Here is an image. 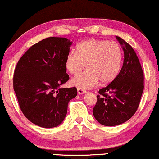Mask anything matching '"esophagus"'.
Segmentation results:
<instances>
[{
    "label": "esophagus",
    "mask_w": 159,
    "mask_h": 159,
    "mask_svg": "<svg viewBox=\"0 0 159 159\" xmlns=\"http://www.w3.org/2000/svg\"><path fill=\"white\" fill-rule=\"evenodd\" d=\"M77 91H78V94H84L86 93V91H85V90H83V89H79V88H78Z\"/></svg>",
    "instance_id": "esophagus-1"
}]
</instances>
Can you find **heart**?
<instances>
[{"mask_svg":"<svg viewBox=\"0 0 159 159\" xmlns=\"http://www.w3.org/2000/svg\"><path fill=\"white\" fill-rule=\"evenodd\" d=\"M123 53L116 42L86 39L78 45L77 51H71L65 59V67L70 73L77 74L86 64L88 70L70 81L71 85L86 90L95 87L100 81L104 84L115 79L121 70Z\"/></svg>","mask_w":159,"mask_h":159,"instance_id":"1","label":"heart"}]
</instances>
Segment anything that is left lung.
<instances>
[{"instance_id":"left-lung-1","label":"left lung","mask_w":159,"mask_h":159,"mask_svg":"<svg viewBox=\"0 0 159 159\" xmlns=\"http://www.w3.org/2000/svg\"><path fill=\"white\" fill-rule=\"evenodd\" d=\"M124 52L123 65L115 79L99 90L92 110L96 120L103 125L115 126L132 117L139 105L144 90V74L134 50L116 37Z\"/></svg>"}]
</instances>
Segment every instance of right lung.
<instances>
[{
  "instance_id": "add662e5",
  "label": "right lung",
  "mask_w": 159,
  "mask_h": 159,
  "mask_svg": "<svg viewBox=\"0 0 159 159\" xmlns=\"http://www.w3.org/2000/svg\"><path fill=\"white\" fill-rule=\"evenodd\" d=\"M72 43L65 37L46 38L31 46L16 66L13 85L20 108L39 127L59 125L77 95L75 87H61L70 78L65 64Z\"/></svg>"
}]
</instances>
